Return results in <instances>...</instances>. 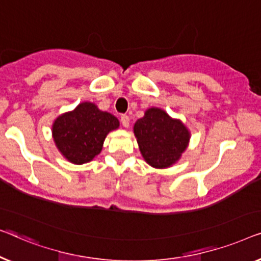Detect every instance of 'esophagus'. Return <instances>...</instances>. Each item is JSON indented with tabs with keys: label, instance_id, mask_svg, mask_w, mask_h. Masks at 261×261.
Returning a JSON list of instances; mask_svg holds the SVG:
<instances>
[{
	"label": "esophagus",
	"instance_id": "1",
	"mask_svg": "<svg viewBox=\"0 0 261 261\" xmlns=\"http://www.w3.org/2000/svg\"><path fill=\"white\" fill-rule=\"evenodd\" d=\"M120 122H122V125H123L124 127H129V125H130V118H129V116H126V115H122V116H120Z\"/></svg>",
	"mask_w": 261,
	"mask_h": 261
}]
</instances>
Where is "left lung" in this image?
<instances>
[{"label":"left lung","mask_w":261,"mask_h":261,"mask_svg":"<svg viewBox=\"0 0 261 261\" xmlns=\"http://www.w3.org/2000/svg\"><path fill=\"white\" fill-rule=\"evenodd\" d=\"M143 159L156 169L171 167L188 148L190 131L181 119H175L160 108H150L134 125Z\"/></svg>","instance_id":"1"}]
</instances>
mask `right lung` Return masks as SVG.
Here are the masks:
<instances>
[{"mask_svg":"<svg viewBox=\"0 0 261 261\" xmlns=\"http://www.w3.org/2000/svg\"><path fill=\"white\" fill-rule=\"evenodd\" d=\"M119 127V120L101 111L94 102L83 101L72 111L57 117L52 137L59 152L73 164L89 163L99 155L110 132Z\"/></svg>","mask_w":261,"mask_h":261,"instance_id":"1","label":"right lung"}]
</instances>
